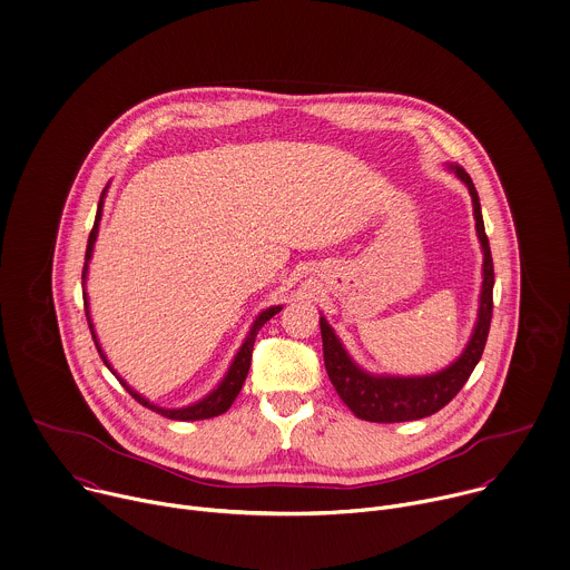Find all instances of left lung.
<instances>
[{
	"instance_id": "left-lung-1",
	"label": "left lung",
	"mask_w": 570,
	"mask_h": 570,
	"mask_svg": "<svg viewBox=\"0 0 570 570\" xmlns=\"http://www.w3.org/2000/svg\"><path fill=\"white\" fill-rule=\"evenodd\" d=\"M450 169L465 183L476 220V234L483 249V287L479 301V321L474 325L472 338L463 354L439 374L430 376H372L363 372L343 350L341 341L332 332L325 318H321V336H323V358L325 370L336 387L343 403L365 421L374 423H399V421H416L439 412L448 405L456 392L470 379L474 365L479 363L492 318V285H494V269H492V254L488 245V236L483 229L481 205L472 178L465 174L463 167L450 165Z\"/></svg>"
}]
</instances>
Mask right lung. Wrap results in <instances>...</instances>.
Returning a JSON list of instances; mask_svg holds the SVG:
<instances>
[{"label": "right lung", "mask_w": 570, "mask_h": 570, "mask_svg": "<svg viewBox=\"0 0 570 570\" xmlns=\"http://www.w3.org/2000/svg\"><path fill=\"white\" fill-rule=\"evenodd\" d=\"M105 194H107V189L102 191V196H100V205H98V214H96V223H94V229H91V234H89V243H87V256H85V269H82V281L87 278V267H89V258H91V252H94V243H96V238H98V223H100V216H102V203H105ZM85 307H87V292H85ZM283 307L281 305H276V307H269V309H265L258 318H256V323L252 325V330H249V336L245 338V343H243V347L238 350V354H236V358H234V363H232V367H229V372H227V376L223 379V383L209 394V396H205L203 401H198V403H194V405H187V407H178V410H169V407H158V405H154V403H149L147 399H142L138 392H134L116 372H114V367L109 365V361H107V356L102 354V350H100V345H98V338H96V334H94V325H91V318H89V327H91V334H94V341H96V347H98V352H100V356H102V361H105V365L120 379V383L127 387V392L138 401V403H142L145 407H149V410H154V412H158V414H163V416H167V419H176V421H198V419H212V416H218V414H223V412H227L229 407H232V403L236 401V396H238V392H240V387H243V383H245V379H247V372H249V365H252V352H254V341H256V334H258V330L274 316V314H278Z\"/></svg>", "instance_id": "add662e5"}]
</instances>
